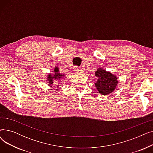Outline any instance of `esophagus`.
Wrapping results in <instances>:
<instances>
[{
	"mask_svg": "<svg viewBox=\"0 0 153 153\" xmlns=\"http://www.w3.org/2000/svg\"><path fill=\"white\" fill-rule=\"evenodd\" d=\"M74 70H75L77 72H78V73H82V69L79 68H78V67H77V66L74 68Z\"/></svg>",
	"mask_w": 153,
	"mask_h": 153,
	"instance_id": "esophagus-1",
	"label": "esophagus"
}]
</instances>
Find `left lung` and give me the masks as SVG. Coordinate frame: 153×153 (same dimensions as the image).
<instances>
[{
	"instance_id": "8db88e82",
	"label": "left lung",
	"mask_w": 153,
	"mask_h": 153,
	"mask_svg": "<svg viewBox=\"0 0 153 153\" xmlns=\"http://www.w3.org/2000/svg\"><path fill=\"white\" fill-rule=\"evenodd\" d=\"M95 76L97 78L95 85L103 95L112 92L117 86V77L105 69H98L95 72Z\"/></svg>"
}]
</instances>
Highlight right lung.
Returning <instances> with one entry per match:
<instances>
[{
  "label": "right lung",
  "instance_id": "1",
  "mask_svg": "<svg viewBox=\"0 0 153 153\" xmlns=\"http://www.w3.org/2000/svg\"><path fill=\"white\" fill-rule=\"evenodd\" d=\"M54 72V73H53V74L48 75L47 79H48V81H49V84H50L49 85L50 86H51V84H53L54 83L53 81V80H56H56H58V79L60 80L62 76H64V75L63 74L60 73V72H59V69L57 68H55ZM58 87L56 88V90H58Z\"/></svg>",
  "mask_w": 153,
  "mask_h": 153
}]
</instances>
